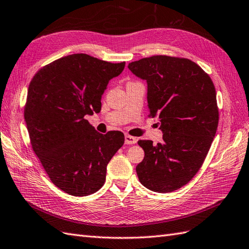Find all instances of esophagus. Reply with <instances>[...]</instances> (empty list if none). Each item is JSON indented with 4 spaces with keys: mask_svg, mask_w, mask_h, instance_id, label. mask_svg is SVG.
Wrapping results in <instances>:
<instances>
[{
    "mask_svg": "<svg viewBox=\"0 0 249 249\" xmlns=\"http://www.w3.org/2000/svg\"><path fill=\"white\" fill-rule=\"evenodd\" d=\"M138 141V139L135 137H131L129 135L125 136V144H136Z\"/></svg>",
    "mask_w": 249,
    "mask_h": 249,
    "instance_id": "34e87169",
    "label": "esophagus"
}]
</instances>
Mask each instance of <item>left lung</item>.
<instances>
[{
	"mask_svg": "<svg viewBox=\"0 0 249 249\" xmlns=\"http://www.w3.org/2000/svg\"><path fill=\"white\" fill-rule=\"evenodd\" d=\"M133 74L147 82L149 117H159L163 142L140 140L143 161L140 182L156 193H170L193 179L215 136L219 109L213 83L185 58L152 55L129 63Z\"/></svg>",
	"mask_w": 249,
	"mask_h": 249,
	"instance_id": "left-lung-1",
	"label": "left lung"
}]
</instances>
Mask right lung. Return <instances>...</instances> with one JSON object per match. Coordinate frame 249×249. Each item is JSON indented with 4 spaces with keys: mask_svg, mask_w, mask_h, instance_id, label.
Masks as SVG:
<instances>
[{
    "mask_svg": "<svg viewBox=\"0 0 249 249\" xmlns=\"http://www.w3.org/2000/svg\"><path fill=\"white\" fill-rule=\"evenodd\" d=\"M124 67L74 53L42 67L30 82L24 119L31 147L49 179L69 195L103 186L107 164L124 144L123 132L102 135L85 119L100 112L108 82Z\"/></svg>",
    "mask_w": 249,
    "mask_h": 249,
    "instance_id": "add662e5",
    "label": "right lung"
}]
</instances>
